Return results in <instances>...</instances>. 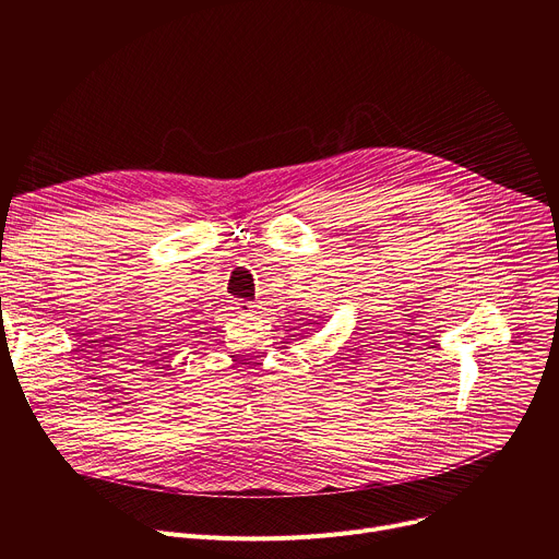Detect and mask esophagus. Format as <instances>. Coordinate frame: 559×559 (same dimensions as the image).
<instances>
[{
	"mask_svg": "<svg viewBox=\"0 0 559 559\" xmlns=\"http://www.w3.org/2000/svg\"><path fill=\"white\" fill-rule=\"evenodd\" d=\"M236 309L241 311V313H257V305L250 302V300H241V302L236 305Z\"/></svg>",
	"mask_w": 559,
	"mask_h": 559,
	"instance_id": "obj_1",
	"label": "esophagus"
}]
</instances>
